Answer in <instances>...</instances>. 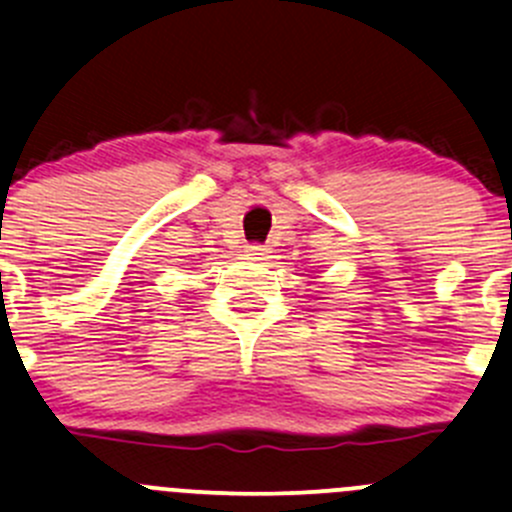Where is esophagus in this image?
<instances>
[{
    "label": "esophagus",
    "instance_id": "obj_1",
    "mask_svg": "<svg viewBox=\"0 0 512 512\" xmlns=\"http://www.w3.org/2000/svg\"><path fill=\"white\" fill-rule=\"evenodd\" d=\"M247 252H250V255H267V245H247Z\"/></svg>",
    "mask_w": 512,
    "mask_h": 512
}]
</instances>
